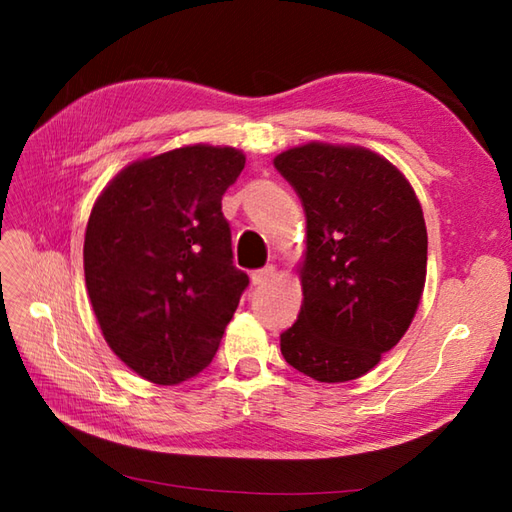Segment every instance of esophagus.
<instances>
[{"instance_id": "obj_1", "label": "esophagus", "mask_w": 512, "mask_h": 512, "mask_svg": "<svg viewBox=\"0 0 512 512\" xmlns=\"http://www.w3.org/2000/svg\"><path fill=\"white\" fill-rule=\"evenodd\" d=\"M277 277V266H273V264H268L266 268H262V270H255L253 273V284L255 286H266V284H270V281H273Z\"/></svg>"}]
</instances>
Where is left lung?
Segmentation results:
<instances>
[{
  "mask_svg": "<svg viewBox=\"0 0 512 512\" xmlns=\"http://www.w3.org/2000/svg\"><path fill=\"white\" fill-rule=\"evenodd\" d=\"M273 162L306 211L303 301L281 354L319 383L361 378L420 306L427 226L418 195L394 162L361 145L310 140Z\"/></svg>",
  "mask_w": 512,
  "mask_h": 512,
  "instance_id": "8db88e82",
  "label": "left lung"
}]
</instances>
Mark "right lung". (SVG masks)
<instances>
[{
    "instance_id": "add662e5",
    "label": "right lung",
    "mask_w": 512,
    "mask_h": 512,
    "mask_svg": "<svg viewBox=\"0 0 512 512\" xmlns=\"http://www.w3.org/2000/svg\"><path fill=\"white\" fill-rule=\"evenodd\" d=\"M244 151L184 145L136 158L96 198L83 244L85 288L103 339L156 385L211 365L248 277L233 266L222 195Z\"/></svg>"
}]
</instances>
